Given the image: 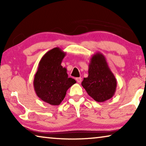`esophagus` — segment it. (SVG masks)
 Listing matches in <instances>:
<instances>
[{
    "mask_svg": "<svg viewBox=\"0 0 146 146\" xmlns=\"http://www.w3.org/2000/svg\"><path fill=\"white\" fill-rule=\"evenodd\" d=\"M76 82H77L78 83H81V82H82V78L81 77H78V78H76Z\"/></svg>",
    "mask_w": 146,
    "mask_h": 146,
    "instance_id": "34e87169",
    "label": "esophagus"
}]
</instances>
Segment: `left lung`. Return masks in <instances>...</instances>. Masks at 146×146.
I'll return each mask as SVG.
<instances>
[{
    "label": "left lung",
    "mask_w": 146,
    "mask_h": 146,
    "mask_svg": "<svg viewBox=\"0 0 146 146\" xmlns=\"http://www.w3.org/2000/svg\"><path fill=\"white\" fill-rule=\"evenodd\" d=\"M89 64L88 76L84 78L82 87L91 98L98 102L111 98L117 89V80L110 70L105 56L96 53Z\"/></svg>",
    "instance_id": "obj_1"
}]
</instances>
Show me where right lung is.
I'll list each match as a JSON object with an SVG mask.
<instances>
[{
  "label": "right lung",
  "mask_w": 146,
  "mask_h": 146,
  "mask_svg": "<svg viewBox=\"0 0 146 146\" xmlns=\"http://www.w3.org/2000/svg\"><path fill=\"white\" fill-rule=\"evenodd\" d=\"M66 53L55 48L45 53L39 62L33 80L34 90L42 100L52 106L60 104L66 91L76 83L68 78L67 70L61 66Z\"/></svg>",
  "instance_id": "1"
}]
</instances>
